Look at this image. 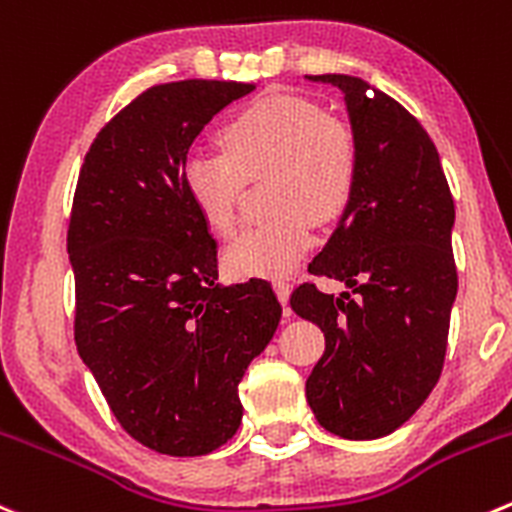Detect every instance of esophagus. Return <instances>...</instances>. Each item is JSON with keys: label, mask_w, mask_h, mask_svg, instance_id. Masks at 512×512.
<instances>
[{"label": "esophagus", "mask_w": 512, "mask_h": 512, "mask_svg": "<svg viewBox=\"0 0 512 512\" xmlns=\"http://www.w3.org/2000/svg\"><path fill=\"white\" fill-rule=\"evenodd\" d=\"M290 290H292L290 280H275V292L277 297H280L282 305H287V300H290ZM285 315H290V307H285Z\"/></svg>", "instance_id": "34e87169"}]
</instances>
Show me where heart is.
<instances>
[{"instance_id":"b5f03b06","label":"heart","mask_w":512,"mask_h":512,"mask_svg":"<svg viewBox=\"0 0 512 512\" xmlns=\"http://www.w3.org/2000/svg\"><path fill=\"white\" fill-rule=\"evenodd\" d=\"M222 150L190 152L182 182L212 232L235 230L247 182L267 180L275 215L245 227L225 252L237 277H285L312 247V220L345 212L357 182V140L350 124L290 94L262 97L222 127Z\"/></svg>"}]
</instances>
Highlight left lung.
Segmentation results:
<instances>
[{"label":"left lung","instance_id":"1","mask_svg":"<svg viewBox=\"0 0 512 512\" xmlns=\"http://www.w3.org/2000/svg\"><path fill=\"white\" fill-rule=\"evenodd\" d=\"M345 94L357 182L340 225L307 270L357 297L302 282L292 310L325 332L307 377L317 423L347 440L398 430L440 380L458 295L450 230L455 205L438 150L418 119L347 74H310Z\"/></svg>","mask_w":512,"mask_h":512}]
</instances>
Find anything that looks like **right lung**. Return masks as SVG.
Returning <instances> with one entry per match:
<instances>
[{"mask_svg": "<svg viewBox=\"0 0 512 512\" xmlns=\"http://www.w3.org/2000/svg\"><path fill=\"white\" fill-rule=\"evenodd\" d=\"M255 87L155 84L104 124L79 170L74 342L117 423L162 455H207L237 433V385L282 315L270 282L217 285V242L182 182L195 137Z\"/></svg>", "mask_w": 512, "mask_h": 512, "instance_id": "obj_1", "label": "right lung"}]
</instances>
